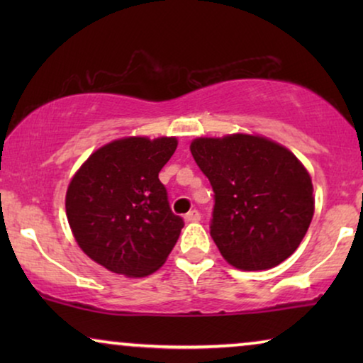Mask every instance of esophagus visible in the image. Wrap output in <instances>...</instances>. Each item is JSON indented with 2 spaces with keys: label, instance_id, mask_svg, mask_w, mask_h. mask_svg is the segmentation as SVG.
<instances>
[{
  "label": "esophagus",
  "instance_id": "34e87169",
  "mask_svg": "<svg viewBox=\"0 0 363 363\" xmlns=\"http://www.w3.org/2000/svg\"><path fill=\"white\" fill-rule=\"evenodd\" d=\"M200 218H201L200 211H198V210H191V211H188L186 215H185V221H186V223H195V221H200Z\"/></svg>",
  "mask_w": 363,
  "mask_h": 363
}]
</instances>
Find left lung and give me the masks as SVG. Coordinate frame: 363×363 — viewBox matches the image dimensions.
Returning <instances> with one entry per match:
<instances>
[{
    "mask_svg": "<svg viewBox=\"0 0 363 363\" xmlns=\"http://www.w3.org/2000/svg\"><path fill=\"white\" fill-rule=\"evenodd\" d=\"M190 150L215 191L210 235L221 256L242 271L287 259L314 216L311 175L294 153L247 133L195 138Z\"/></svg>",
    "mask_w": 363,
    "mask_h": 363,
    "instance_id": "8db88e82",
    "label": "left lung"
}]
</instances>
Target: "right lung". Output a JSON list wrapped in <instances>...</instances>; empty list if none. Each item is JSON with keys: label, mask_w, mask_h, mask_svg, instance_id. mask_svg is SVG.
I'll use <instances>...</instances> for the list:
<instances>
[{"label": "right lung", "mask_w": 363, "mask_h": 363, "mask_svg": "<svg viewBox=\"0 0 363 363\" xmlns=\"http://www.w3.org/2000/svg\"><path fill=\"white\" fill-rule=\"evenodd\" d=\"M175 137H125L92 153L66 193V215L81 250L128 277L155 272L185 223L173 215L158 173L177 150Z\"/></svg>", "instance_id": "1"}]
</instances>
